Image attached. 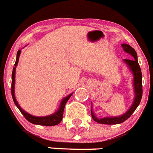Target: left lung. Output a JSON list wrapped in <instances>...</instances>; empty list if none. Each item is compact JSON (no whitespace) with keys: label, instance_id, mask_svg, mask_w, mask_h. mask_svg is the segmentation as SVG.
I'll list each match as a JSON object with an SVG mask.
<instances>
[{"label":"left lung","instance_id":"left-lung-1","mask_svg":"<svg viewBox=\"0 0 153 153\" xmlns=\"http://www.w3.org/2000/svg\"><path fill=\"white\" fill-rule=\"evenodd\" d=\"M123 50L126 53L131 55L132 58L131 59H124V61L125 62L127 65L128 66L129 69L132 72L134 75V79H133V85H134V102L132 103L130 109L127 111L125 114H124L121 116L119 117H103V118H98L96 117L95 114L92 111V108L91 109V114H92V119L96 121L97 123L103 124H120L128 120V118L131 116V114L134 112V110L138 107L139 105L141 100H142V71L141 68L138 65V56H137V53L134 51V48H132L131 46L128 44L123 43L121 44Z\"/></svg>","mask_w":153,"mask_h":153}]
</instances>
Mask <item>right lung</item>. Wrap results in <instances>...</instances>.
I'll return each mask as SVG.
<instances>
[{"mask_svg":"<svg viewBox=\"0 0 153 153\" xmlns=\"http://www.w3.org/2000/svg\"><path fill=\"white\" fill-rule=\"evenodd\" d=\"M20 53H21V51L19 50L17 53V57H16V61L15 63V67L13 68V71H12V76H11V96H12V98H13V101L15 102V104L16 105L19 110H20V112L23 114V116L25 117V118L29 122L32 123V124H38V125H43V126H54V125H57V124H60L61 121L62 120L63 118V114H64V110H65V106L66 102L68 101V100L70 99V97L71 96L72 93L70 95H68V96H66L65 98H64L62 100L61 102V105H60V107H59L58 110L57 112H55L54 114H51V115H49L47 117H35L31 115V114H28L27 112H25V110H23L22 109V107L19 106V104L18 103V102L16 101V99H15V69H16V67H17L18 62H19V56H20Z\"/></svg>","mask_w":153,"mask_h":153,"instance_id":"1","label":"right lung"}]
</instances>
